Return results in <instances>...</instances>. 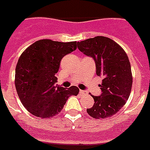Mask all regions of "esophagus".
Returning <instances> with one entry per match:
<instances>
[{
  "mask_svg": "<svg viewBox=\"0 0 150 150\" xmlns=\"http://www.w3.org/2000/svg\"><path fill=\"white\" fill-rule=\"evenodd\" d=\"M79 93H82V94H87V92H86V91H85V90H79Z\"/></svg>",
  "mask_w": 150,
  "mask_h": 150,
  "instance_id": "34e87169",
  "label": "esophagus"
}]
</instances>
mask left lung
Listing matches in <instances>:
<instances>
[{
    "mask_svg": "<svg viewBox=\"0 0 150 150\" xmlns=\"http://www.w3.org/2000/svg\"><path fill=\"white\" fill-rule=\"evenodd\" d=\"M78 48L93 57L96 74L103 77L100 85L102 93L91 95L94 104L87 113L97 120L111 117L125 105L131 93L133 77L128 57L120 45L103 36L79 42Z\"/></svg>",
    "mask_w": 150,
    "mask_h": 150,
    "instance_id": "1",
    "label": "left lung"
}]
</instances>
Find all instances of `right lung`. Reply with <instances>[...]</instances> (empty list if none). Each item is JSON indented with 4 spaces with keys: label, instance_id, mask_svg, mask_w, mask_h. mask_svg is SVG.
Masks as SVG:
<instances>
[{
    "label": "right lung",
    "instance_id": "obj_1",
    "mask_svg": "<svg viewBox=\"0 0 150 150\" xmlns=\"http://www.w3.org/2000/svg\"><path fill=\"white\" fill-rule=\"evenodd\" d=\"M77 49V42L38 40L23 52L16 67L15 85L20 101L28 112L42 119L61 112L67 98L79 89L56 85V74L65 55Z\"/></svg>",
    "mask_w": 150,
    "mask_h": 150
}]
</instances>
